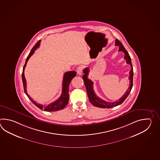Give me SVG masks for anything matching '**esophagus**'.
I'll return each instance as SVG.
<instances>
[{"instance_id":"1","label":"esophagus","mask_w":160,"mask_h":160,"mask_svg":"<svg viewBox=\"0 0 160 160\" xmlns=\"http://www.w3.org/2000/svg\"><path fill=\"white\" fill-rule=\"evenodd\" d=\"M82 72H83V68L82 66H79L77 69V74L78 75H82Z\"/></svg>"}]
</instances>
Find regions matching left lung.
Wrapping results in <instances>:
<instances>
[{
  "mask_svg": "<svg viewBox=\"0 0 160 160\" xmlns=\"http://www.w3.org/2000/svg\"><path fill=\"white\" fill-rule=\"evenodd\" d=\"M115 45L119 47L118 51H123L124 52V54H125L124 59L126 60V63L131 66V70L129 72V79L130 81L129 87L121 98H119V99L115 102H108L99 98L96 95L95 92L93 90L94 83L90 79L88 78L89 68H86L83 70L84 75H83L82 79L85 83V87L86 88L89 101L94 106L98 107L99 108H108L109 109V108H114L115 106L121 105L128 97V96L130 92H131V90L133 87V66H132V63L131 61V58L130 57L129 53L128 52V51H126V49L123 47L122 43L121 42H119L118 39H116Z\"/></svg>",
  "mask_w": 160,
  "mask_h": 160,
  "instance_id": "obj_1",
  "label": "left lung"
}]
</instances>
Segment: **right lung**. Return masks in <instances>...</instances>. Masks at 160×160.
Returning <instances> with one entry per match:
<instances>
[{"label": "right lung", "mask_w": 160, "mask_h": 160, "mask_svg": "<svg viewBox=\"0 0 160 160\" xmlns=\"http://www.w3.org/2000/svg\"><path fill=\"white\" fill-rule=\"evenodd\" d=\"M40 43H41V41H38L33 47V48H32L30 54H28V57L26 58L25 64H24L23 68L22 77V81H23V84L24 92L27 95L28 98L30 99L31 101L35 105L37 106L38 108L41 109V110H43L46 112H55V111L60 110L65 108L66 106L68 104V98H69V96H68V88H68V86L71 82L72 79L76 76L77 73H76V72H74V71L65 72L63 75V82H62V91L61 95L55 102H52L47 106H43L40 104H38L35 101H34V100L30 97V95L27 94V89H26L27 83H26V80L25 77H24V68L26 66L27 61H28L29 58H30L31 56L34 54L35 50L39 47Z\"/></svg>", "instance_id": "1"}]
</instances>
